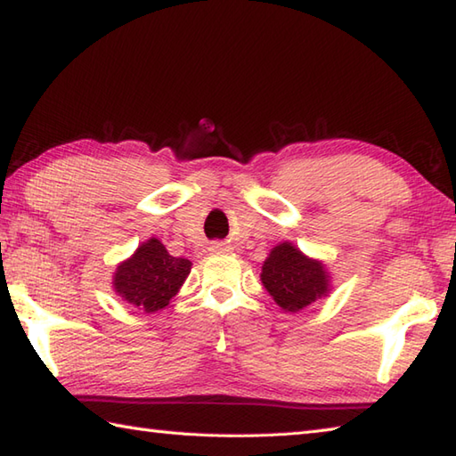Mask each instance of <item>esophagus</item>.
Here are the masks:
<instances>
[{"label": "esophagus", "instance_id": "1", "mask_svg": "<svg viewBox=\"0 0 456 456\" xmlns=\"http://www.w3.org/2000/svg\"><path fill=\"white\" fill-rule=\"evenodd\" d=\"M211 250L213 253H225V250H229V247L225 243H213Z\"/></svg>", "mask_w": 456, "mask_h": 456}]
</instances>
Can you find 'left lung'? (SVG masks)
Returning a JSON list of instances; mask_svg holds the SVG:
<instances>
[{
  "mask_svg": "<svg viewBox=\"0 0 456 456\" xmlns=\"http://www.w3.org/2000/svg\"><path fill=\"white\" fill-rule=\"evenodd\" d=\"M260 280L284 312L297 314L331 294V274L322 260L304 255L294 243L270 248Z\"/></svg>",
  "mask_w": 456,
  "mask_h": 456,
  "instance_id": "left-lung-1",
  "label": "left lung"
}]
</instances>
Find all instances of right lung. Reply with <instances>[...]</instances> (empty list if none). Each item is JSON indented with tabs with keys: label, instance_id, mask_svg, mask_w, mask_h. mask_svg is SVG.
<instances>
[{
	"label": "right lung",
	"instance_id": "1",
	"mask_svg": "<svg viewBox=\"0 0 456 456\" xmlns=\"http://www.w3.org/2000/svg\"><path fill=\"white\" fill-rule=\"evenodd\" d=\"M191 270L188 258L172 256L157 237H151L113 273V289L123 302L142 314H157L180 292Z\"/></svg>",
	"mask_w": 456,
	"mask_h": 456
}]
</instances>
